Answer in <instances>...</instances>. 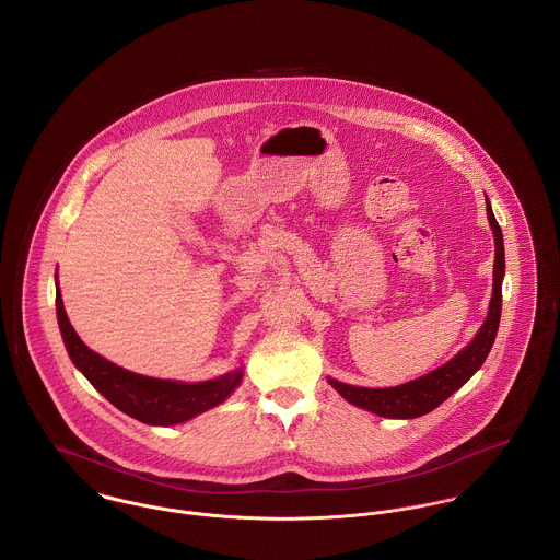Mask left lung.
<instances>
[{"mask_svg": "<svg viewBox=\"0 0 560 560\" xmlns=\"http://www.w3.org/2000/svg\"><path fill=\"white\" fill-rule=\"evenodd\" d=\"M487 220L493 231L495 241V260H493V291L491 302L487 311V319L480 325L475 340L462 349L451 362L444 366L427 373L424 377H418L413 382H407L395 388H360L349 386L338 380L329 377L331 388L349 402L369 409L384 418H418L435 409L448 399L453 393H457L477 371L482 366L495 334L498 323L502 313V278H504V243H502V231L493 218L491 205L487 200Z\"/></svg>", "mask_w": 560, "mask_h": 560, "instance_id": "obj_1", "label": "left lung"}]
</instances>
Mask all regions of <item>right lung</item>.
Instances as JSON below:
<instances>
[{"label":"right lung","mask_w":560,"mask_h":560,"mask_svg":"<svg viewBox=\"0 0 560 560\" xmlns=\"http://www.w3.org/2000/svg\"><path fill=\"white\" fill-rule=\"evenodd\" d=\"M56 311L58 325L67 345V351L73 364L83 373V377L127 416L155 427H170L220 405L229 399L233 390L241 384L243 371H231L218 380L200 382V384H183L172 380L144 377L131 371H125L103 355L94 353L81 342L78 331L73 329L67 317L65 302L60 295L58 278H56Z\"/></svg>","instance_id":"1"}]
</instances>
